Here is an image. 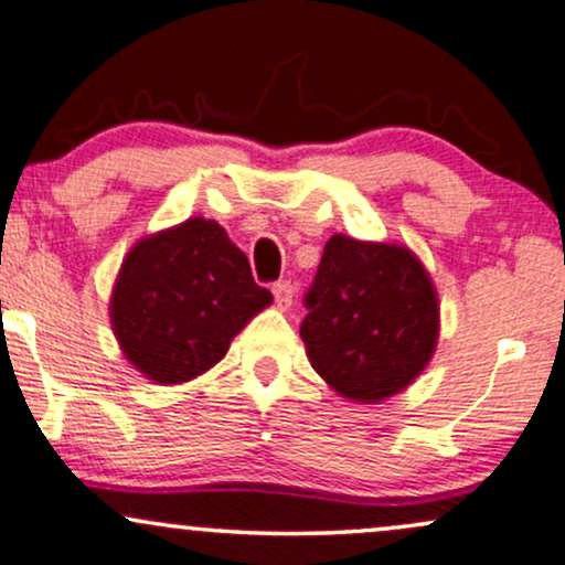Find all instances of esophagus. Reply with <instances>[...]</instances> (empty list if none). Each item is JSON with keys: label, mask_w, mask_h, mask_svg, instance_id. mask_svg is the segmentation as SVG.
I'll use <instances>...</instances> for the list:
<instances>
[{"label": "esophagus", "mask_w": 565, "mask_h": 565, "mask_svg": "<svg viewBox=\"0 0 565 565\" xmlns=\"http://www.w3.org/2000/svg\"><path fill=\"white\" fill-rule=\"evenodd\" d=\"M274 300L278 310H289L291 300H295V289H291V281H276L274 284Z\"/></svg>", "instance_id": "34e87169"}]
</instances>
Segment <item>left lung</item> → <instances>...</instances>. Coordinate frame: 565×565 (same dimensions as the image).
Returning a JSON list of instances; mask_svg holds the SVG:
<instances>
[{"mask_svg":"<svg viewBox=\"0 0 565 565\" xmlns=\"http://www.w3.org/2000/svg\"><path fill=\"white\" fill-rule=\"evenodd\" d=\"M305 308L300 337L310 365L355 403H382L403 392L437 348V289L403 244L334 234Z\"/></svg>","mask_w":565,"mask_h":565,"instance_id":"8db88e82","label":"left lung"}]
</instances>
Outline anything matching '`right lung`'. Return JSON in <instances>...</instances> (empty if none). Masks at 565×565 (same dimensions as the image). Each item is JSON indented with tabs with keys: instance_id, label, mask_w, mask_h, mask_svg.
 <instances>
[{
	"instance_id": "add662e5",
	"label": "right lung",
	"mask_w": 565,
	"mask_h": 565,
	"mask_svg": "<svg viewBox=\"0 0 565 565\" xmlns=\"http://www.w3.org/2000/svg\"><path fill=\"white\" fill-rule=\"evenodd\" d=\"M270 302L226 231L189 217L134 244L115 278L110 321L136 371L181 384L213 369Z\"/></svg>"
}]
</instances>
